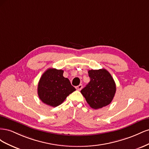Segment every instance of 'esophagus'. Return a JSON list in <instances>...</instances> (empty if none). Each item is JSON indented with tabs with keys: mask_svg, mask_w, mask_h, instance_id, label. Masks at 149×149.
I'll use <instances>...</instances> for the list:
<instances>
[{
	"mask_svg": "<svg viewBox=\"0 0 149 149\" xmlns=\"http://www.w3.org/2000/svg\"><path fill=\"white\" fill-rule=\"evenodd\" d=\"M82 88H83V85L82 84H79V85L78 86L76 87V89H77L78 91H80V90H81Z\"/></svg>",
	"mask_w": 149,
	"mask_h": 149,
	"instance_id": "esophagus-1",
	"label": "esophagus"
}]
</instances>
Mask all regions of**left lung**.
I'll return each instance as SVG.
<instances>
[{"label": "left lung", "mask_w": 149, "mask_h": 149, "mask_svg": "<svg viewBox=\"0 0 149 149\" xmlns=\"http://www.w3.org/2000/svg\"><path fill=\"white\" fill-rule=\"evenodd\" d=\"M89 83L81 93L90 107L97 109L109 105L114 97L116 86L114 79L105 69L88 71Z\"/></svg>", "instance_id": "8db88e82"}]
</instances>
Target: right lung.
I'll return each instance as SVG.
<instances>
[{
  "label": "right lung",
  "mask_w": 149,
  "mask_h": 149,
  "mask_svg": "<svg viewBox=\"0 0 149 149\" xmlns=\"http://www.w3.org/2000/svg\"><path fill=\"white\" fill-rule=\"evenodd\" d=\"M63 70L49 68L42 74L38 84V95L43 103L56 107L76 89L63 76Z\"/></svg>",
  "instance_id": "right-lung-1"
}]
</instances>
